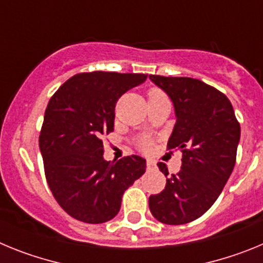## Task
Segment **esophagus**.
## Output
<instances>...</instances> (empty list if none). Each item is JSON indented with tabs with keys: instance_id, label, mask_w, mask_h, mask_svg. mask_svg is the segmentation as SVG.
I'll return each instance as SVG.
<instances>
[{
	"instance_id": "esophagus-1",
	"label": "esophagus",
	"mask_w": 263,
	"mask_h": 263,
	"mask_svg": "<svg viewBox=\"0 0 263 263\" xmlns=\"http://www.w3.org/2000/svg\"><path fill=\"white\" fill-rule=\"evenodd\" d=\"M147 170H153L155 167V162H153V160H147Z\"/></svg>"
}]
</instances>
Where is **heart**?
Masks as SVG:
<instances>
[{
    "label": "heart",
    "instance_id": "obj_1",
    "mask_svg": "<svg viewBox=\"0 0 263 263\" xmlns=\"http://www.w3.org/2000/svg\"><path fill=\"white\" fill-rule=\"evenodd\" d=\"M163 92H160L159 89H152L150 92H148V96H153V95H162ZM141 145H142V147L147 148L148 146H150V142H148L147 139H143L142 142H141Z\"/></svg>",
    "mask_w": 263,
    "mask_h": 263
}]
</instances>
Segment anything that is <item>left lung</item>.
<instances>
[{
    "label": "left lung",
    "mask_w": 263,
    "mask_h": 263,
    "mask_svg": "<svg viewBox=\"0 0 263 263\" xmlns=\"http://www.w3.org/2000/svg\"><path fill=\"white\" fill-rule=\"evenodd\" d=\"M175 108L176 124L167 147L180 148L182 167L167 178L164 190L148 197L150 212L168 225L191 222L210 210L236 163L240 124L222 92L192 78L150 75ZM158 167L164 176L167 166Z\"/></svg>",
    "instance_id": "8db88e82"
}]
</instances>
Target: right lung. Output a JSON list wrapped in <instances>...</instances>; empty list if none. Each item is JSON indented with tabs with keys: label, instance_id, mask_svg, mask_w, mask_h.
I'll use <instances>...</instances> for the list:
<instances>
[{
	"label": "right lung",
	"instance_id": "right-lung-1",
	"mask_svg": "<svg viewBox=\"0 0 263 263\" xmlns=\"http://www.w3.org/2000/svg\"><path fill=\"white\" fill-rule=\"evenodd\" d=\"M145 73L84 72L52 95L39 134L45 175L55 200L71 217L101 224L115 217L122 195L145 174L146 160L104 159L103 136L113 132L115 108Z\"/></svg>",
	"mask_w": 263,
	"mask_h": 263
}]
</instances>
